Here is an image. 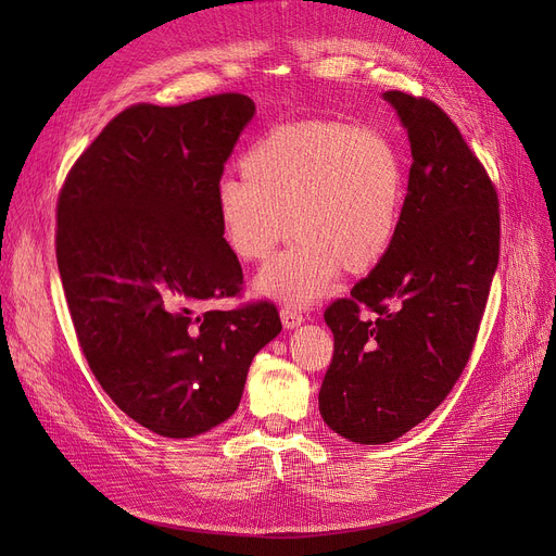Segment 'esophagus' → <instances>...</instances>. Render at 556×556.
Here are the masks:
<instances>
[{
    "instance_id": "34e87169",
    "label": "esophagus",
    "mask_w": 556,
    "mask_h": 556,
    "mask_svg": "<svg viewBox=\"0 0 556 556\" xmlns=\"http://www.w3.org/2000/svg\"><path fill=\"white\" fill-rule=\"evenodd\" d=\"M281 323L286 329H298L304 323V315L295 306H283L281 308Z\"/></svg>"
}]
</instances>
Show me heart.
<instances>
[{
  "label": "heart",
  "instance_id": "1",
  "mask_svg": "<svg viewBox=\"0 0 556 556\" xmlns=\"http://www.w3.org/2000/svg\"><path fill=\"white\" fill-rule=\"evenodd\" d=\"M241 175L216 189L223 237L243 263L268 261L290 233L298 237L256 281L281 302L308 306L338 270L371 273L399 237L407 166L399 146L374 128L279 124L250 146Z\"/></svg>",
  "mask_w": 556,
  "mask_h": 556
}]
</instances>
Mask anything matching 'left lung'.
<instances>
[{
  "label": "left lung",
  "instance_id": "left-lung-1",
  "mask_svg": "<svg viewBox=\"0 0 556 556\" xmlns=\"http://www.w3.org/2000/svg\"><path fill=\"white\" fill-rule=\"evenodd\" d=\"M383 99L413 151L401 229L352 298L325 311L333 358L319 415L358 444L394 442L448 396L473 352L501 254L498 193L451 116L399 90Z\"/></svg>",
  "mask_w": 556,
  "mask_h": 556
}]
</instances>
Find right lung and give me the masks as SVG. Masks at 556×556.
<instances>
[{"label":"right lung","instance_id":"obj_1","mask_svg":"<svg viewBox=\"0 0 556 556\" xmlns=\"http://www.w3.org/2000/svg\"><path fill=\"white\" fill-rule=\"evenodd\" d=\"M254 116L245 94L119 112L58 195L55 258L78 344L132 421L185 440L237 410L277 306L204 311L241 293L216 189Z\"/></svg>","mask_w":556,"mask_h":556}]
</instances>
